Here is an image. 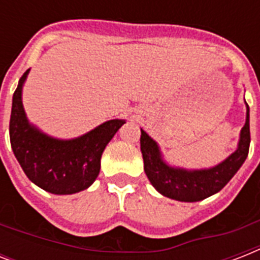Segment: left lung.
Masks as SVG:
<instances>
[{
	"label": "left lung",
	"mask_w": 260,
	"mask_h": 260,
	"mask_svg": "<svg viewBox=\"0 0 260 260\" xmlns=\"http://www.w3.org/2000/svg\"><path fill=\"white\" fill-rule=\"evenodd\" d=\"M246 102V101H244ZM246 124L240 131L238 148L221 163L209 169L189 170L171 166L163 159L158 143L142 131L140 150L144 171L151 185L167 198L182 202H197L218 193L243 166L250 150V108L247 105Z\"/></svg>",
	"instance_id": "left-lung-1"
}]
</instances>
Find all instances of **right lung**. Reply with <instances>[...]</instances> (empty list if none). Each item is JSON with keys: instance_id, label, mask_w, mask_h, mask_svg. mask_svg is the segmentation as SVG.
Here are the masks:
<instances>
[{"instance_id": "obj_1", "label": "right lung", "mask_w": 260, "mask_h": 260, "mask_svg": "<svg viewBox=\"0 0 260 260\" xmlns=\"http://www.w3.org/2000/svg\"><path fill=\"white\" fill-rule=\"evenodd\" d=\"M24 73L12 100L10 146L25 175L52 194H74L93 185L101 169L102 152L125 120L114 118L75 139H56L30 124L22 106Z\"/></svg>"}]
</instances>
